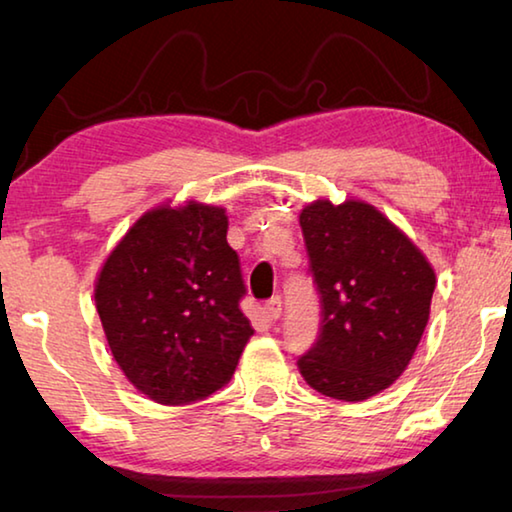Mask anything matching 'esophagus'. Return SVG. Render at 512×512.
Masks as SVG:
<instances>
[{"label":"esophagus","mask_w":512,"mask_h":512,"mask_svg":"<svg viewBox=\"0 0 512 512\" xmlns=\"http://www.w3.org/2000/svg\"><path fill=\"white\" fill-rule=\"evenodd\" d=\"M264 314L268 316V320H277V318H280V314H282V298H280V296H273L271 300H266Z\"/></svg>","instance_id":"esophagus-1"}]
</instances>
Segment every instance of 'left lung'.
<instances>
[{"instance_id":"1","label":"left lung","mask_w":512,"mask_h":512,"mask_svg":"<svg viewBox=\"0 0 512 512\" xmlns=\"http://www.w3.org/2000/svg\"><path fill=\"white\" fill-rule=\"evenodd\" d=\"M320 327L298 368L311 388L361 402L409 366L429 320L436 275L375 207L316 201L300 214Z\"/></svg>"}]
</instances>
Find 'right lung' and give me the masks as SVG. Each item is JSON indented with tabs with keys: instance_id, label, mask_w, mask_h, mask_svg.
I'll list each match as a JSON object with an SVG mask.
<instances>
[{
	"instance_id": "obj_1",
	"label": "right lung",
	"mask_w": 512,
	"mask_h": 512,
	"mask_svg": "<svg viewBox=\"0 0 512 512\" xmlns=\"http://www.w3.org/2000/svg\"><path fill=\"white\" fill-rule=\"evenodd\" d=\"M219 207L146 212L103 264L94 289L112 357L151 400L192 404L235 375L253 336L239 255Z\"/></svg>"
}]
</instances>
